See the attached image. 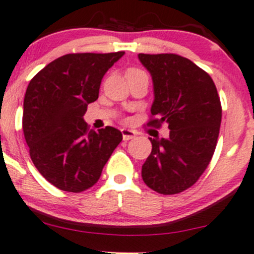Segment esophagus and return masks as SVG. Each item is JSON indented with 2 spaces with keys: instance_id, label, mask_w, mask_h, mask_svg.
<instances>
[{
  "instance_id": "1",
  "label": "esophagus",
  "mask_w": 254,
  "mask_h": 254,
  "mask_svg": "<svg viewBox=\"0 0 254 254\" xmlns=\"http://www.w3.org/2000/svg\"><path fill=\"white\" fill-rule=\"evenodd\" d=\"M121 133H122V138H124V140H129V139H133L135 136V132L132 129H128V128H122L121 129Z\"/></svg>"
}]
</instances>
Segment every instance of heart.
<instances>
[{"label": "heart", "mask_w": 254, "mask_h": 254, "mask_svg": "<svg viewBox=\"0 0 254 254\" xmlns=\"http://www.w3.org/2000/svg\"><path fill=\"white\" fill-rule=\"evenodd\" d=\"M134 72H141V70L135 69V68H130V69L127 72V74H128V73H134Z\"/></svg>", "instance_id": "heart-1"}]
</instances>
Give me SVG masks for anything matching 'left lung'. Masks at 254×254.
I'll return each mask as SVG.
<instances>
[{
	"instance_id": "obj_1",
	"label": "left lung",
	"mask_w": 254,
	"mask_h": 254,
	"mask_svg": "<svg viewBox=\"0 0 254 254\" xmlns=\"http://www.w3.org/2000/svg\"><path fill=\"white\" fill-rule=\"evenodd\" d=\"M153 81L155 101L147 126L168 124L167 139H152L141 178L161 194H176L198 181L215 152L222 107L205 70L176 54H139Z\"/></svg>"
}]
</instances>
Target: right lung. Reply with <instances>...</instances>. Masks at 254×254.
<instances>
[{"label":"right lung","mask_w":254,"mask_h":254,"mask_svg":"<svg viewBox=\"0 0 254 254\" xmlns=\"http://www.w3.org/2000/svg\"><path fill=\"white\" fill-rule=\"evenodd\" d=\"M67 54L39 70L24 98L22 129L38 172L65 192L80 193L101 178L122 133L107 126L89 129L82 116L98 98L104 74L124 56Z\"/></svg>","instance_id":"obj_1"}]
</instances>
